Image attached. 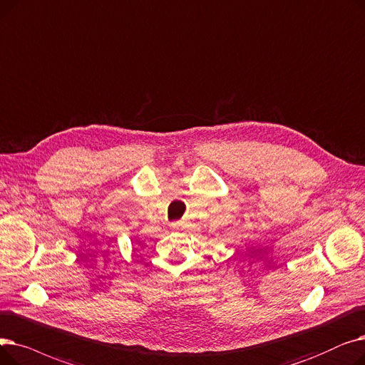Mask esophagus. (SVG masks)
Here are the masks:
<instances>
[{
    "label": "esophagus",
    "mask_w": 365,
    "mask_h": 365,
    "mask_svg": "<svg viewBox=\"0 0 365 365\" xmlns=\"http://www.w3.org/2000/svg\"><path fill=\"white\" fill-rule=\"evenodd\" d=\"M172 227H180V222H172Z\"/></svg>",
    "instance_id": "1"
}]
</instances>
